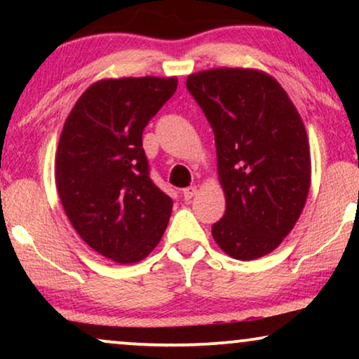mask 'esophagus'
<instances>
[{
    "instance_id": "1",
    "label": "esophagus",
    "mask_w": 359,
    "mask_h": 359,
    "mask_svg": "<svg viewBox=\"0 0 359 359\" xmlns=\"http://www.w3.org/2000/svg\"><path fill=\"white\" fill-rule=\"evenodd\" d=\"M196 193H198V188H196V186H189V188H186V189L183 191V198H184L186 201H189V199L194 198Z\"/></svg>"
}]
</instances>
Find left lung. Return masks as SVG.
I'll return each instance as SVG.
<instances>
[{
  "instance_id": "1",
  "label": "left lung",
  "mask_w": 359,
  "mask_h": 359,
  "mask_svg": "<svg viewBox=\"0 0 359 359\" xmlns=\"http://www.w3.org/2000/svg\"><path fill=\"white\" fill-rule=\"evenodd\" d=\"M186 88L215 137L227 205L212 237L235 259L262 258L294 229L311 189V149L301 116L283 86L255 68L193 73Z\"/></svg>"
}]
</instances>
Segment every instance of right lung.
I'll return each instance as SVG.
<instances>
[{"instance_id":"add662e5","label":"right lung","mask_w":359,"mask_h":359,"mask_svg":"<svg viewBox=\"0 0 359 359\" xmlns=\"http://www.w3.org/2000/svg\"><path fill=\"white\" fill-rule=\"evenodd\" d=\"M178 78H104L63 124L55 183L76 233L119 264L144 259L163 237L173 201L149 176L142 132L175 95Z\"/></svg>"}]
</instances>
